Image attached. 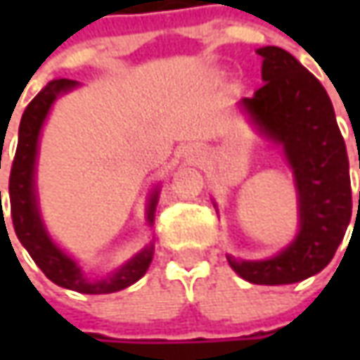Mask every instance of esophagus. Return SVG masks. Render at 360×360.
I'll return each mask as SVG.
<instances>
[{
  "label": "esophagus",
  "instance_id": "esophagus-1",
  "mask_svg": "<svg viewBox=\"0 0 360 360\" xmlns=\"http://www.w3.org/2000/svg\"><path fill=\"white\" fill-rule=\"evenodd\" d=\"M186 156H188V158H192V160L200 158L202 150L198 148V146H186Z\"/></svg>",
  "mask_w": 360,
  "mask_h": 360
}]
</instances>
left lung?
<instances>
[{"label": "left lung", "mask_w": 360, "mask_h": 360, "mask_svg": "<svg viewBox=\"0 0 360 360\" xmlns=\"http://www.w3.org/2000/svg\"><path fill=\"white\" fill-rule=\"evenodd\" d=\"M256 53L264 86L240 105L269 140L283 144L295 174L300 230L272 258L229 256V264L252 284H292L325 269L345 238L353 210L349 158L323 84L283 48L266 46Z\"/></svg>", "instance_id": "8db88e82"}]
</instances>
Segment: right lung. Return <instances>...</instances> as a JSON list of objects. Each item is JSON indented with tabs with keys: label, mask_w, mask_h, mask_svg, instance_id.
<instances>
[{
	"label": "right lung",
	"mask_w": 360,
	"mask_h": 360,
	"mask_svg": "<svg viewBox=\"0 0 360 360\" xmlns=\"http://www.w3.org/2000/svg\"><path fill=\"white\" fill-rule=\"evenodd\" d=\"M77 82L74 79H53L44 90L35 96L27 104L20 122V140L15 158L11 164L9 174V202H11V220L13 230L25 250L34 258V262L44 270L51 283L58 286L77 290L84 295H108L116 292L136 281H140L152 262L154 256V244L146 246L142 252L128 260L122 269L110 274L104 281H88L82 269L77 266L74 258L63 252L56 242L49 238L48 230L41 222L39 208H37V196H35V158H37V142L39 131L48 118L51 104L72 88H76ZM1 196V192H0ZM158 204V190L152 192L148 202V224L154 222V212Z\"/></svg>",
	"instance_id": "1"
}]
</instances>
